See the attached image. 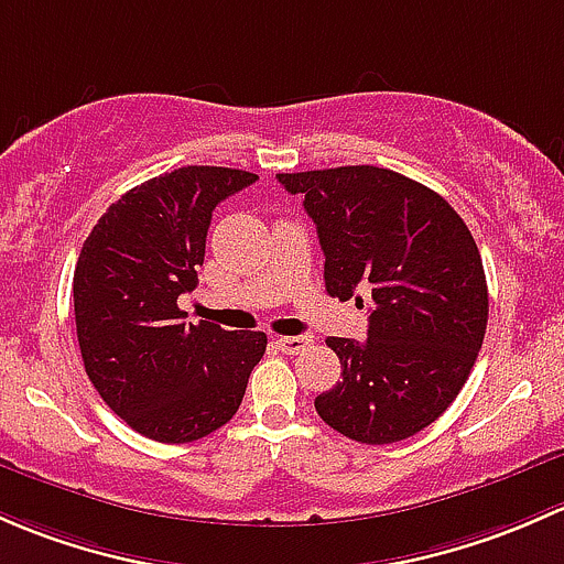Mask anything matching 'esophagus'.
Segmentation results:
<instances>
[{"label": "esophagus", "instance_id": "esophagus-1", "mask_svg": "<svg viewBox=\"0 0 564 564\" xmlns=\"http://www.w3.org/2000/svg\"><path fill=\"white\" fill-rule=\"evenodd\" d=\"M312 341H315V339H312L310 334H299V336H282V339L276 341V345H280L282 350L288 352V356H299V352L310 350Z\"/></svg>", "mask_w": 564, "mask_h": 564}]
</instances>
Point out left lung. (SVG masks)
<instances>
[{"label": "left lung", "mask_w": 564, "mask_h": 564, "mask_svg": "<svg viewBox=\"0 0 564 564\" xmlns=\"http://www.w3.org/2000/svg\"><path fill=\"white\" fill-rule=\"evenodd\" d=\"M304 197L325 254V290L371 288L367 339L328 336L341 380L317 415L367 445L408 440L437 421L475 367L489 321L478 243L434 189L375 165L280 173Z\"/></svg>", "instance_id": "left-lung-1"}]
</instances>
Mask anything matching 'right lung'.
<instances>
[{"label":"right lung","mask_w":564,"mask_h":564,"mask_svg":"<svg viewBox=\"0 0 564 564\" xmlns=\"http://www.w3.org/2000/svg\"><path fill=\"white\" fill-rule=\"evenodd\" d=\"M236 167L187 165L132 187L97 219L73 276L75 328L91 386L156 443H195L239 410L265 352L263 330L184 323L217 203L254 182Z\"/></svg>","instance_id":"obj_1"}]
</instances>
